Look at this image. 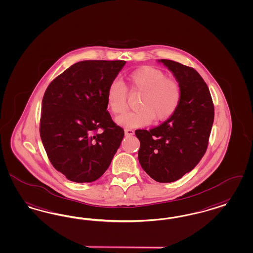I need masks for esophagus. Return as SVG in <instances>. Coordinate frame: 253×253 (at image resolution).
I'll use <instances>...</instances> for the list:
<instances>
[{"label":"esophagus","instance_id":"obj_1","mask_svg":"<svg viewBox=\"0 0 253 253\" xmlns=\"http://www.w3.org/2000/svg\"><path fill=\"white\" fill-rule=\"evenodd\" d=\"M125 135L126 136H132V135H134V130L130 129V128H126V129H125Z\"/></svg>","mask_w":253,"mask_h":253}]
</instances>
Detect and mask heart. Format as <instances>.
I'll return each mask as SVG.
<instances>
[{"label": "heart", "mask_w": 253, "mask_h": 253, "mask_svg": "<svg viewBox=\"0 0 253 253\" xmlns=\"http://www.w3.org/2000/svg\"><path fill=\"white\" fill-rule=\"evenodd\" d=\"M127 89L131 94H140L137 111L126 113L116 119L125 127L145 126L152 120L165 122L170 119L182 102V88L177 81L167 78L165 72L155 66H143L132 71ZM127 89L119 81H113L107 89L106 101L113 115L127 110Z\"/></svg>", "instance_id": "heart-1"}]
</instances>
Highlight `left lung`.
Segmentation results:
<instances>
[{
  "mask_svg": "<svg viewBox=\"0 0 253 253\" xmlns=\"http://www.w3.org/2000/svg\"><path fill=\"white\" fill-rule=\"evenodd\" d=\"M161 62L181 85L182 102L170 119L135 134L140 140V166L157 182L170 183L194 169L206 154L215 113L208 86L193 67Z\"/></svg>",
  "mask_w": 253,
  "mask_h": 253,
  "instance_id": "obj_1",
  "label": "left lung"
}]
</instances>
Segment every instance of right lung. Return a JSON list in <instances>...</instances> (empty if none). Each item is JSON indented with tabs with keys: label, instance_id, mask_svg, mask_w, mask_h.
Segmentation results:
<instances>
[{
	"label": "right lung",
	"instance_id": "right-lung-1",
	"mask_svg": "<svg viewBox=\"0 0 253 253\" xmlns=\"http://www.w3.org/2000/svg\"><path fill=\"white\" fill-rule=\"evenodd\" d=\"M126 61L76 63L56 77L43 96L40 137L52 166L68 180L101 177L125 132L107 111L106 93Z\"/></svg>",
	"mask_w": 253,
	"mask_h": 253
}]
</instances>
